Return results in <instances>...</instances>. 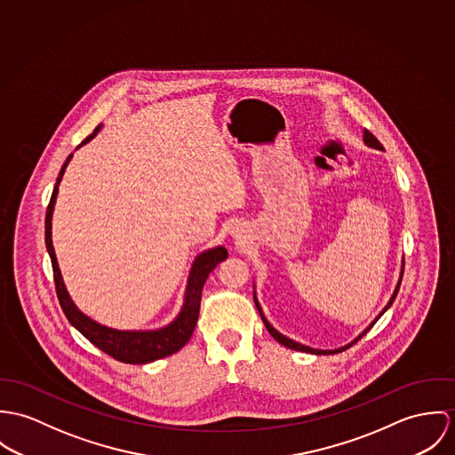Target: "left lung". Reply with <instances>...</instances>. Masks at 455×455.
Returning a JSON list of instances; mask_svg holds the SVG:
<instances>
[{
  "mask_svg": "<svg viewBox=\"0 0 455 455\" xmlns=\"http://www.w3.org/2000/svg\"><path fill=\"white\" fill-rule=\"evenodd\" d=\"M363 140H364V143H366V145H368V147H373V148H379V150H382V145H380V141H379V140H377V138H375V136H373V134H371V132H370V131H366V129H364V132H363ZM402 277H403V270H402ZM402 277H400V281H398V286H396V290H395V295H393V297H391V300H389V303H387V307H386V308H384V310H382V314H384V312H386V310H387V308H389V307H391V305H393V302H395V299H396V295H398V291H400V284H402ZM254 303H256V308H258V312H259V315H261V319H263V323H265V326H267V330H268V333H270V335H272V337H274V339H275V340H277V342H279V344H283V346H284V347H288V349H295V351H302V353H310V354L342 353V351H346V349H349V347H351V346H353V344H355V342H357V340H359V339H361V337H364V335H366V333H368V330H370V328H371V326H373V324H375V323H373V324H371V326H370V328H368V330H366V331H364V333H361V335H359V337H357V339H355V340H354L353 344H349V346H346V347H342V349H335V351H319V349H310V347H307V346H302V344H299V342H295V340H290V339H288V337H284V335H281V333H279V331H277V330H275V328H272V326H270V323H268V321H267V319H265V315H263V310H261V307H259V305H258V302H256V299H254ZM382 314H380V315H382ZM380 315H379V317H380ZM379 317H377V319H375V321H379Z\"/></svg>",
  "mask_w": 455,
  "mask_h": 455,
  "instance_id": "1",
  "label": "left lung"
}]
</instances>
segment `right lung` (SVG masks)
<instances>
[{"instance_id":"add662e5","label":"right lung","mask_w":455,"mask_h":455,"mask_svg":"<svg viewBox=\"0 0 455 455\" xmlns=\"http://www.w3.org/2000/svg\"><path fill=\"white\" fill-rule=\"evenodd\" d=\"M100 129H101V125H98L94 129V132L84 140V143L91 141L100 132ZM69 160H71V155L66 158V162L57 176V183L53 187L51 203L47 205V214H45V244H47V251L51 254L55 293H57V299H59L64 315L89 342H92L98 349H101L102 353L111 355L116 361H122V363L145 364V363H152V361L162 359L165 355L178 353L190 340V337L196 330L205 279H207L209 272L214 270L216 265L228 256V251L220 246V248L203 252L196 259L192 272H190V279H188L185 305H183L180 315L169 326L156 330V331H118V330H111V328L98 324L91 317L84 315L75 307V303L71 302V299L64 288V283H62V277L59 272V265L55 259L53 246H52V211H53V204H55L57 192H59V183L62 180L64 169Z\"/></svg>"}]
</instances>
